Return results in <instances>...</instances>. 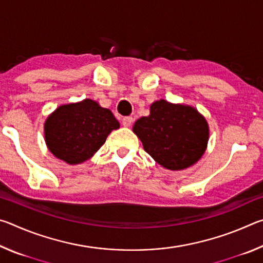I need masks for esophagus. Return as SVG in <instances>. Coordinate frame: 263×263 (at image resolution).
I'll use <instances>...</instances> for the list:
<instances>
[{"label":"esophagus","instance_id":"34e87169","mask_svg":"<svg viewBox=\"0 0 263 263\" xmlns=\"http://www.w3.org/2000/svg\"><path fill=\"white\" fill-rule=\"evenodd\" d=\"M132 123H133V118L132 117H124L122 119L123 126H125V127H130L132 125Z\"/></svg>","mask_w":263,"mask_h":263}]
</instances>
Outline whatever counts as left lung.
Masks as SVG:
<instances>
[{
  "instance_id": "left-lung-1",
  "label": "left lung",
  "mask_w": 263,
  "mask_h": 263,
  "mask_svg": "<svg viewBox=\"0 0 263 263\" xmlns=\"http://www.w3.org/2000/svg\"><path fill=\"white\" fill-rule=\"evenodd\" d=\"M133 132L155 162L169 171H183L205 153L209 124L194 106L153 102L149 115L138 119Z\"/></svg>"
}]
</instances>
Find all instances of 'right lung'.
Wrapping results in <instances>:
<instances>
[{"label": "right lung", "instance_id": "add662e5", "mask_svg": "<svg viewBox=\"0 0 263 263\" xmlns=\"http://www.w3.org/2000/svg\"><path fill=\"white\" fill-rule=\"evenodd\" d=\"M119 126L109 109L86 99L58 106L44 123V135L48 151L57 159L79 164L90 159Z\"/></svg>", "mask_w": 263, "mask_h": 263}]
</instances>
